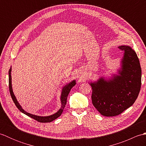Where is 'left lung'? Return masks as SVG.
<instances>
[{"instance_id": "8db88e82", "label": "left lung", "mask_w": 146, "mask_h": 146, "mask_svg": "<svg viewBox=\"0 0 146 146\" xmlns=\"http://www.w3.org/2000/svg\"><path fill=\"white\" fill-rule=\"evenodd\" d=\"M119 48L123 52L119 75L90 83L92 104L105 117L117 116L132 106L141 90V68L137 54L129 46Z\"/></svg>"}]
</instances>
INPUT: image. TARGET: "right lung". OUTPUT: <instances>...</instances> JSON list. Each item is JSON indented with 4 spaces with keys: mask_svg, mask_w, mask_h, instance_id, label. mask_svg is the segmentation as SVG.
<instances>
[{
    "mask_svg": "<svg viewBox=\"0 0 146 146\" xmlns=\"http://www.w3.org/2000/svg\"><path fill=\"white\" fill-rule=\"evenodd\" d=\"M11 80H12V78H11V67L10 70H9V92H10V94H11V96L12 97V100H13L15 105H16V107H17L18 109L21 112H23V113L26 114L27 116L33 118V119L37 120L38 122H42V123L51 122H52V121H53L54 120L56 119L58 117H59L61 115L62 112H63V111L64 110L65 105H66V100H67V97L68 96V94H69L71 89L72 88V87H73V86H75L76 85L75 80H73V81L70 82V83H68V85H65L63 88V90H62V92H61V107L60 108V109L56 113H55L52 114V115H49V116L41 117V116L35 115H33V114H31L29 113H27L25 110H24L23 108L21 107L20 104L18 103L16 98H15V97L13 91H12Z\"/></svg>",
    "mask_w": 146,
    "mask_h": 146,
    "instance_id": "right-lung-1",
    "label": "right lung"
}]
</instances>
